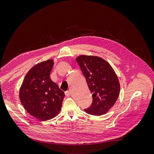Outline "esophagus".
Segmentation results:
<instances>
[{
    "label": "esophagus",
    "instance_id": "esophagus-1",
    "mask_svg": "<svg viewBox=\"0 0 154 154\" xmlns=\"http://www.w3.org/2000/svg\"><path fill=\"white\" fill-rule=\"evenodd\" d=\"M65 96H66V97H69V96H71V91H65Z\"/></svg>",
    "mask_w": 154,
    "mask_h": 154
}]
</instances>
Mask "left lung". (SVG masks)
I'll return each instance as SVG.
<instances>
[{
	"mask_svg": "<svg viewBox=\"0 0 154 154\" xmlns=\"http://www.w3.org/2000/svg\"><path fill=\"white\" fill-rule=\"evenodd\" d=\"M76 61L86 79L92 94V103L84 109L91 115L100 116L106 114L118 99L120 83L115 72L102 58L94 56L82 55Z\"/></svg>",
	"mask_w": 154,
	"mask_h": 154,
	"instance_id": "1",
	"label": "left lung"
}]
</instances>
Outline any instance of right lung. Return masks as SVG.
<instances>
[{
	"mask_svg": "<svg viewBox=\"0 0 154 154\" xmlns=\"http://www.w3.org/2000/svg\"><path fill=\"white\" fill-rule=\"evenodd\" d=\"M53 65V60H48L33 66L26 74L19 91L24 108L43 121L59 113L65 97V93L50 79Z\"/></svg>",
	"mask_w": 154,
	"mask_h": 154,
	"instance_id": "1",
	"label": "right lung"
}]
</instances>
